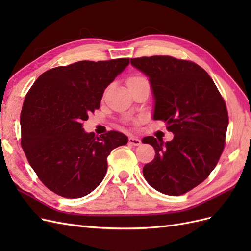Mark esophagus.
<instances>
[{"label": "esophagus", "instance_id": "34e87169", "mask_svg": "<svg viewBox=\"0 0 251 251\" xmlns=\"http://www.w3.org/2000/svg\"><path fill=\"white\" fill-rule=\"evenodd\" d=\"M128 143L132 144V146L137 147V146H140L141 140L139 138H137V137H134V136H131V137L128 138Z\"/></svg>", "mask_w": 251, "mask_h": 251}]
</instances>
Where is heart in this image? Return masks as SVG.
Instances as JSON below:
<instances>
[{
	"mask_svg": "<svg viewBox=\"0 0 251 251\" xmlns=\"http://www.w3.org/2000/svg\"><path fill=\"white\" fill-rule=\"evenodd\" d=\"M142 81H148V80L144 77L140 76V75H133V76H131L127 79V87L134 86V85H136V83H139Z\"/></svg>",
	"mask_w": 251,
	"mask_h": 251,
	"instance_id": "1",
	"label": "heart"
}]
</instances>
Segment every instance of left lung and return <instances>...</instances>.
Wrapping results in <instances>:
<instances>
[{"label": "left lung", "instance_id": "8db88e82", "mask_svg": "<svg viewBox=\"0 0 251 251\" xmlns=\"http://www.w3.org/2000/svg\"><path fill=\"white\" fill-rule=\"evenodd\" d=\"M150 78L154 96L153 119L166 121L171 141L148 136L155 150L143 176L156 191L180 196L208 177L221 156L228 113L214 80L200 66L172 56L131 58Z\"/></svg>", "mask_w": 251, "mask_h": 251}]
</instances>
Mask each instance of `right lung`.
Returning <instances> with one entry per match:
<instances>
[{"mask_svg":"<svg viewBox=\"0 0 251 251\" xmlns=\"http://www.w3.org/2000/svg\"><path fill=\"white\" fill-rule=\"evenodd\" d=\"M128 58L81 60L44 72L27 93L21 112L22 148L37 177L65 198H80L100 184L111 151L127 143L116 131L96 137L82 128L100 109L104 89Z\"/></svg>","mask_w":251,"mask_h":251,"instance_id":"obj_1","label":"right lung"}]
</instances>
